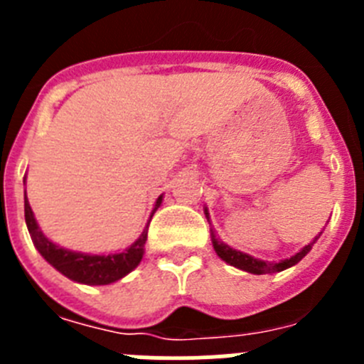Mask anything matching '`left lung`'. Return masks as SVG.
Instances as JSON below:
<instances>
[{"label": "left lung", "mask_w": 364, "mask_h": 364, "mask_svg": "<svg viewBox=\"0 0 364 364\" xmlns=\"http://www.w3.org/2000/svg\"><path fill=\"white\" fill-rule=\"evenodd\" d=\"M211 237H213L211 240H213L215 252H217V255L220 257L222 260H226L228 264L235 266V268H239V269H244V272L255 273V275L277 273V272H282V269H286V268H291V266L297 264L299 260H301L302 257L310 252L311 246L315 244V240L319 239V237H315L314 242H310L308 246L302 247L301 252L295 253V255L290 257V259H284V260H281V262H268V260H260V259H255V257H252V255H246V253H242V252H237V250H233V247H230V246H226L224 242H220V240H218L215 235H211Z\"/></svg>", "instance_id": "1"}]
</instances>
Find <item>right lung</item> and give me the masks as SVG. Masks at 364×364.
Returning <instances> with one entry per match:
<instances>
[{
  "label": "right lung",
  "instance_id": "add662e5",
  "mask_svg": "<svg viewBox=\"0 0 364 364\" xmlns=\"http://www.w3.org/2000/svg\"><path fill=\"white\" fill-rule=\"evenodd\" d=\"M162 197H159L154 210L159 208ZM153 210V213H154ZM153 217V215H151ZM25 222H27L28 233L32 237V242L38 247V252L41 253L49 264H53L54 268L60 273H63L65 277H69L70 281L82 282V284H111V282H117L118 279L125 277L127 273L133 272L144 255V246H146L147 240V230L140 235V239L134 244H131L125 252L122 253H112V255H85V253H76L69 252V250H63V247L56 246L54 242H50L41 230L38 228L36 218L32 215L31 205H28L27 195H25Z\"/></svg>",
  "mask_w": 364,
  "mask_h": 364
}]
</instances>
